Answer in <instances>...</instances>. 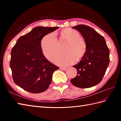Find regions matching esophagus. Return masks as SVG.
Segmentation results:
<instances>
[{
  "mask_svg": "<svg viewBox=\"0 0 121 121\" xmlns=\"http://www.w3.org/2000/svg\"><path fill=\"white\" fill-rule=\"evenodd\" d=\"M60 69L61 70H62V71H65L66 70V68H63V67H60Z\"/></svg>",
  "mask_w": 121,
  "mask_h": 121,
  "instance_id": "obj_1",
  "label": "esophagus"
}]
</instances>
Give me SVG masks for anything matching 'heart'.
I'll use <instances>...</instances> for the list:
<instances>
[{
    "label": "heart",
    "mask_w": 121,
    "mask_h": 121,
    "mask_svg": "<svg viewBox=\"0 0 121 121\" xmlns=\"http://www.w3.org/2000/svg\"><path fill=\"white\" fill-rule=\"evenodd\" d=\"M61 39L66 41L64 46L65 52L61 53L56 58L54 62L58 65L68 66L73 63L76 58L81 59L86 51V45L80 37V34L77 30L67 28L60 32ZM40 48L45 57L52 61L59 51V44L55 35L49 33L45 35L40 42Z\"/></svg>",
    "instance_id": "obj_1"
}]
</instances>
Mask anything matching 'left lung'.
<instances>
[{"label": "left lung", "instance_id": "1", "mask_svg": "<svg viewBox=\"0 0 121 121\" xmlns=\"http://www.w3.org/2000/svg\"><path fill=\"white\" fill-rule=\"evenodd\" d=\"M73 28L83 36L86 51L79 62L73 66L78 75L71 82L79 88H89L102 81L110 62L109 49L104 38L91 27L79 24Z\"/></svg>", "mask_w": 121, "mask_h": 121}]
</instances>
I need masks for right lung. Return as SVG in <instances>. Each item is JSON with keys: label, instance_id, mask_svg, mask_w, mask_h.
<instances>
[{"label": "right lung", "instance_id": "right-lung-1", "mask_svg": "<svg viewBox=\"0 0 121 121\" xmlns=\"http://www.w3.org/2000/svg\"><path fill=\"white\" fill-rule=\"evenodd\" d=\"M60 27L37 26L20 37L12 49L10 66L14 83L25 91L37 94L45 91L59 67L43 55L40 42L45 35Z\"/></svg>", "mask_w": 121, "mask_h": 121}]
</instances>
